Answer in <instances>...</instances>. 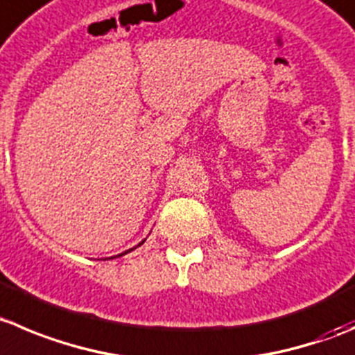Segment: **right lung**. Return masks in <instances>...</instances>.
<instances>
[{"label": "right lung", "mask_w": 355, "mask_h": 355, "mask_svg": "<svg viewBox=\"0 0 355 355\" xmlns=\"http://www.w3.org/2000/svg\"><path fill=\"white\" fill-rule=\"evenodd\" d=\"M141 244H143V242H141ZM141 244H139V245H141ZM129 251H132V249H129ZM129 251H125V252H129ZM125 252H123V254H125ZM120 256H121V254H120Z\"/></svg>", "instance_id": "1"}]
</instances>
